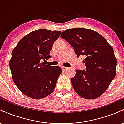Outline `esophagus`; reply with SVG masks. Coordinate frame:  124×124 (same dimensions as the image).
<instances>
[{
	"instance_id": "obj_1",
	"label": "esophagus",
	"mask_w": 124,
	"mask_h": 124,
	"mask_svg": "<svg viewBox=\"0 0 124 124\" xmlns=\"http://www.w3.org/2000/svg\"><path fill=\"white\" fill-rule=\"evenodd\" d=\"M61 68H62V70L65 71L67 69H68V68H66V67H65V66H62L61 67Z\"/></svg>"
}]
</instances>
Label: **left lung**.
<instances>
[{
  "mask_svg": "<svg viewBox=\"0 0 124 124\" xmlns=\"http://www.w3.org/2000/svg\"><path fill=\"white\" fill-rule=\"evenodd\" d=\"M61 37L73 46L78 57H85L86 70L76 69V75L71 78L76 93L87 99L101 96L116 75L113 48L102 35L87 28L68 29Z\"/></svg>",
  "mask_w": 124,
  "mask_h": 124,
  "instance_id": "8db88e82",
  "label": "left lung"
}]
</instances>
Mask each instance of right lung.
Here are the masks:
<instances>
[{
    "label": "right lung",
    "mask_w": 124,
    "mask_h": 124,
    "mask_svg": "<svg viewBox=\"0 0 124 124\" xmlns=\"http://www.w3.org/2000/svg\"><path fill=\"white\" fill-rule=\"evenodd\" d=\"M61 34L60 31L37 30L24 37L13 50L10 61L12 79L25 96L42 99L55 89L62 69L41 62L51 58L49 52Z\"/></svg>",
    "instance_id": "right-lung-1"
}]
</instances>
